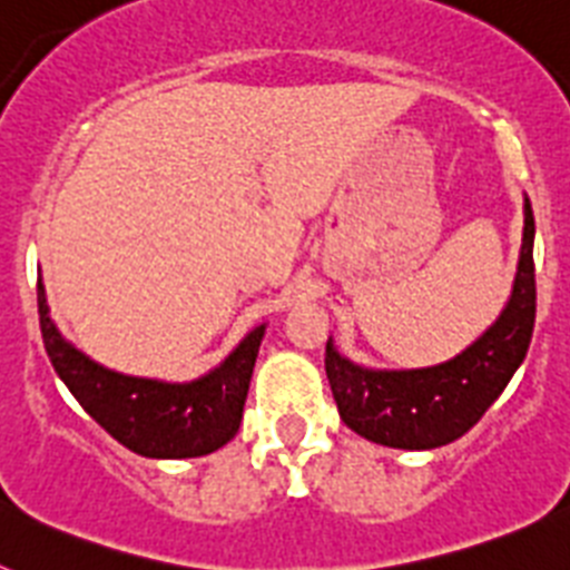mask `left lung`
<instances>
[{"instance_id": "8db88e82", "label": "left lung", "mask_w": 570, "mask_h": 570, "mask_svg": "<svg viewBox=\"0 0 570 570\" xmlns=\"http://www.w3.org/2000/svg\"><path fill=\"white\" fill-rule=\"evenodd\" d=\"M533 210L522 203L517 276L500 316L465 351L428 367H367L325 345V374L340 416L367 442L402 451H431L468 434L505 391L531 345L537 316Z\"/></svg>"}]
</instances>
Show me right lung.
Instances as JSON below:
<instances>
[{
    "label": "right lung",
    "instance_id": "1",
    "mask_svg": "<svg viewBox=\"0 0 570 570\" xmlns=\"http://www.w3.org/2000/svg\"><path fill=\"white\" fill-rule=\"evenodd\" d=\"M37 302L50 365L73 400L119 445L148 460H190L214 454L216 448L234 440L268 322L250 328L208 374L188 382H168L114 371L65 340L57 322L50 320L42 271Z\"/></svg>",
    "mask_w": 570,
    "mask_h": 570
}]
</instances>
